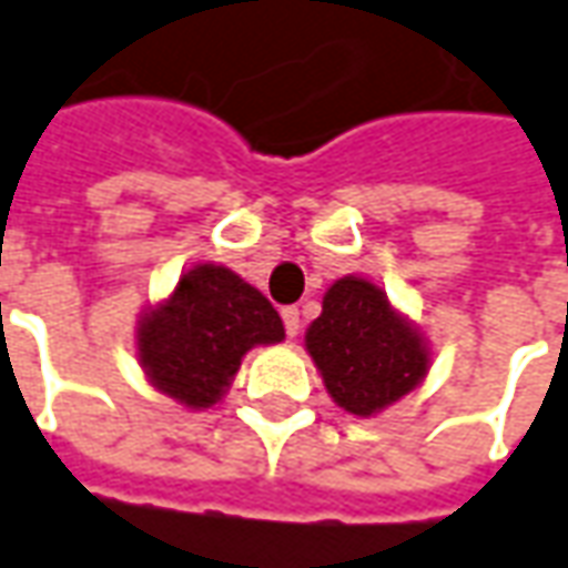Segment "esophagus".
Masks as SVG:
<instances>
[{
	"instance_id": "34e87169",
	"label": "esophagus",
	"mask_w": 568,
	"mask_h": 568,
	"mask_svg": "<svg viewBox=\"0 0 568 568\" xmlns=\"http://www.w3.org/2000/svg\"><path fill=\"white\" fill-rule=\"evenodd\" d=\"M283 323H285V335H288V338H295L301 329L298 307H283Z\"/></svg>"
}]
</instances>
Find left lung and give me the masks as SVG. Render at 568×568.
Segmentation results:
<instances>
[{"mask_svg":"<svg viewBox=\"0 0 568 568\" xmlns=\"http://www.w3.org/2000/svg\"><path fill=\"white\" fill-rule=\"evenodd\" d=\"M304 345L326 392L354 416H373L414 392L429 369L423 335L388 304L379 285L345 276L323 295Z\"/></svg>","mask_w":568,"mask_h":568,"instance_id":"left-lung-1","label":"left lung"}]
</instances>
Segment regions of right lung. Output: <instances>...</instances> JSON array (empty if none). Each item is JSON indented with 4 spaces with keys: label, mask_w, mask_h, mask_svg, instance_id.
<instances>
[{
    "label": "right lung",
    "mask_w": 568,
    "mask_h": 568,
    "mask_svg": "<svg viewBox=\"0 0 568 568\" xmlns=\"http://www.w3.org/2000/svg\"><path fill=\"white\" fill-rule=\"evenodd\" d=\"M276 307L233 270L199 264L139 320V364L158 392L202 410L230 388L245 351L283 342Z\"/></svg>",
    "instance_id": "1"
}]
</instances>
